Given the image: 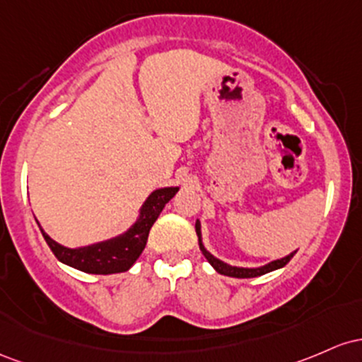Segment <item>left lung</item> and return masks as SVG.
<instances>
[{
    "label": "left lung",
    "instance_id": "obj_1",
    "mask_svg": "<svg viewBox=\"0 0 362 362\" xmlns=\"http://www.w3.org/2000/svg\"><path fill=\"white\" fill-rule=\"evenodd\" d=\"M194 229H197L198 245H200V250H202L203 257L209 259L210 265H212L214 269L218 272V274L227 275V277H235V279L259 277V275H265V274H269V272H274V270H277V269H282V267H286L287 263L291 262V258L296 255V251H292V253L287 255V257H284V258H280V259H274V262L267 263V265H263V267H258V269H243V267L227 265V263L221 262V259L215 258L214 255H210L209 251L205 250V246H203V241H202V226H200V221H197V224H194Z\"/></svg>",
    "mask_w": 362,
    "mask_h": 362
}]
</instances>
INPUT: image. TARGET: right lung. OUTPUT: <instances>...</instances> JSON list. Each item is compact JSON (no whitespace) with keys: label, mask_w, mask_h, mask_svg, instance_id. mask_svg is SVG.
<instances>
[{"label":"right lung","mask_w":362,"mask_h":362,"mask_svg":"<svg viewBox=\"0 0 362 362\" xmlns=\"http://www.w3.org/2000/svg\"><path fill=\"white\" fill-rule=\"evenodd\" d=\"M177 189L180 188L170 186V188H160L150 193V197L141 205L136 222L129 227L127 233L107 239V241L95 243V245H88L83 247L61 246L59 243L52 241L49 235L44 233L42 227L39 226V229L44 239H46L47 246L54 253V257L59 262H63L64 265L82 270L85 274H121V272L132 269L133 263L140 257L145 245H147L148 233L152 229L153 222L157 221L165 203L177 193Z\"/></svg>","instance_id":"add662e5"}]
</instances>
